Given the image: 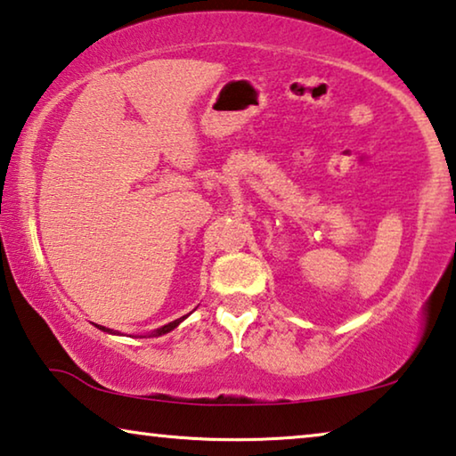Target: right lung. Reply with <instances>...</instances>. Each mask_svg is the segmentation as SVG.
<instances>
[{"instance_id":"add662e5","label":"right lung","mask_w":456,"mask_h":456,"mask_svg":"<svg viewBox=\"0 0 456 456\" xmlns=\"http://www.w3.org/2000/svg\"><path fill=\"white\" fill-rule=\"evenodd\" d=\"M186 319V315L184 317H180V319H175V322H172V323H167V325H163V328H159V330H155V331H151V338H158V336H163V334H167V331H172L174 328H178V325L184 322ZM98 328L102 330V331H108V334H117V331H112V330H108V328H102V325H98Z\"/></svg>"}]
</instances>
